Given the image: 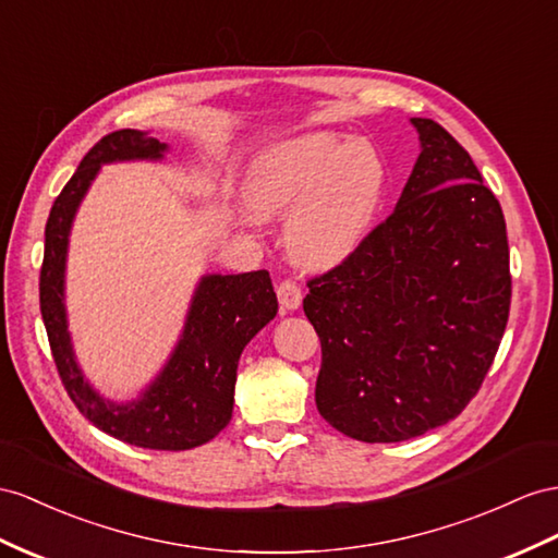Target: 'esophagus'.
<instances>
[{"label": "esophagus", "instance_id": "1", "mask_svg": "<svg viewBox=\"0 0 558 558\" xmlns=\"http://www.w3.org/2000/svg\"><path fill=\"white\" fill-rule=\"evenodd\" d=\"M302 299H304V294L296 282L282 280L278 284V302H280L282 311H296L299 306H302Z\"/></svg>", "mask_w": 558, "mask_h": 558}]
</instances>
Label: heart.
<instances>
[{
  "instance_id": "1",
  "label": "heart",
  "mask_w": 558,
  "mask_h": 558,
  "mask_svg": "<svg viewBox=\"0 0 558 558\" xmlns=\"http://www.w3.org/2000/svg\"><path fill=\"white\" fill-rule=\"evenodd\" d=\"M387 191V165L365 138L330 132L280 141L264 150L245 177L254 217L284 221L294 264L327 270L363 245Z\"/></svg>"
}]
</instances>
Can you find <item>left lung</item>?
Here are the masks:
<instances>
[{
  "mask_svg": "<svg viewBox=\"0 0 558 558\" xmlns=\"http://www.w3.org/2000/svg\"><path fill=\"white\" fill-rule=\"evenodd\" d=\"M410 124L422 150L393 214L304 299L323 347L318 412L363 442L408 440L460 415L511 304L497 197L438 122Z\"/></svg>",
  "mask_w": 558,
  "mask_h": 558,
  "instance_id": "8db88e82",
  "label": "left lung"
}]
</instances>
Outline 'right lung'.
<instances>
[{
	"label": "right lung",
	"instance_id": "obj_1",
	"mask_svg": "<svg viewBox=\"0 0 558 558\" xmlns=\"http://www.w3.org/2000/svg\"><path fill=\"white\" fill-rule=\"evenodd\" d=\"M167 150V143L148 132L120 130L84 155L49 214L39 308L63 387L84 417L136 448L191 450L211 440L233 417L240 353L278 313L268 270L199 278L174 351L138 398L124 403L104 398L84 377L65 311L70 228L98 171L110 162H160Z\"/></svg>",
	"mask_w": 558,
	"mask_h": 558
}]
</instances>
